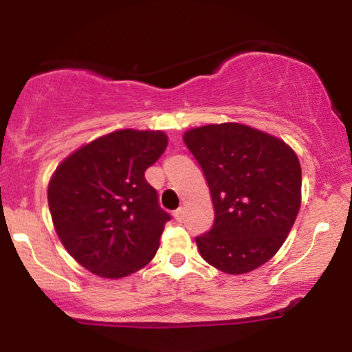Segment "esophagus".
I'll list each match as a JSON object with an SVG mask.
<instances>
[{
    "label": "esophagus",
    "mask_w": 352,
    "mask_h": 352,
    "mask_svg": "<svg viewBox=\"0 0 352 352\" xmlns=\"http://www.w3.org/2000/svg\"><path fill=\"white\" fill-rule=\"evenodd\" d=\"M173 218H175L177 221H182V220H184V208L175 210V212H173Z\"/></svg>",
    "instance_id": "obj_1"
}]
</instances>
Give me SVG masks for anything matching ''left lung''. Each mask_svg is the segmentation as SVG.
Wrapping results in <instances>:
<instances>
[{
    "instance_id": "left-lung-1",
    "label": "left lung",
    "mask_w": 352,
    "mask_h": 352,
    "mask_svg": "<svg viewBox=\"0 0 352 352\" xmlns=\"http://www.w3.org/2000/svg\"><path fill=\"white\" fill-rule=\"evenodd\" d=\"M184 142L207 179L215 221L197 236L207 263L227 274L265 265L281 248L301 205V165L278 137L245 124L190 129Z\"/></svg>"
}]
</instances>
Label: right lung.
<instances>
[{
  "label": "right lung",
  "mask_w": 352,
  "mask_h": 352,
  "mask_svg": "<svg viewBox=\"0 0 352 352\" xmlns=\"http://www.w3.org/2000/svg\"><path fill=\"white\" fill-rule=\"evenodd\" d=\"M167 142L162 131L122 129L82 145L52 173L47 204L56 233L91 273L117 280L155 256L170 215L144 173Z\"/></svg>",
  "instance_id": "1"
}]
</instances>
